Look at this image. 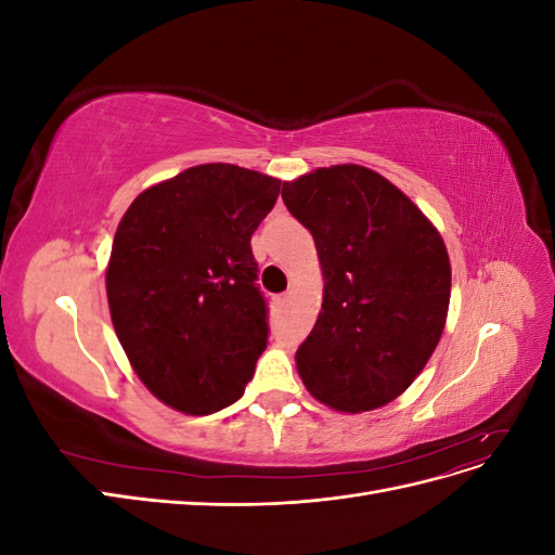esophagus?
Here are the masks:
<instances>
[{"instance_id": "1", "label": "esophagus", "mask_w": 555, "mask_h": 555, "mask_svg": "<svg viewBox=\"0 0 555 555\" xmlns=\"http://www.w3.org/2000/svg\"><path fill=\"white\" fill-rule=\"evenodd\" d=\"M287 300H289V296H287V294H280V296H275V298H273V304H275V308H278V310H282L284 306H287Z\"/></svg>"}]
</instances>
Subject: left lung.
Instances as JSON below:
<instances>
[{
    "instance_id": "obj_1",
    "label": "left lung",
    "mask_w": 555,
    "mask_h": 555,
    "mask_svg": "<svg viewBox=\"0 0 555 555\" xmlns=\"http://www.w3.org/2000/svg\"><path fill=\"white\" fill-rule=\"evenodd\" d=\"M282 201L310 229L324 273L298 375L338 412L382 408L440 343L451 296L444 241L396 184L359 164L284 182Z\"/></svg>"
}]
</instances>
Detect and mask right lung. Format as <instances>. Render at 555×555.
<instances>
[{
  "label": "right lung",
  "instance_id": "add662e5",
  "mask_svg": "<svg viewBox=\"0 0 555 555\" xmlns=\"http://www.w3.org/2000/svg\"><path fill=\"white\" fill-rule=\"evenodd\" d=\"M280 180L201 164L141 192L106 271L113 328L150 393L184 414L236 402L268 343L251 233Z\"/></svg>",
  "mask_w": 555,
  "mask_h": 555
}]
</instances>
